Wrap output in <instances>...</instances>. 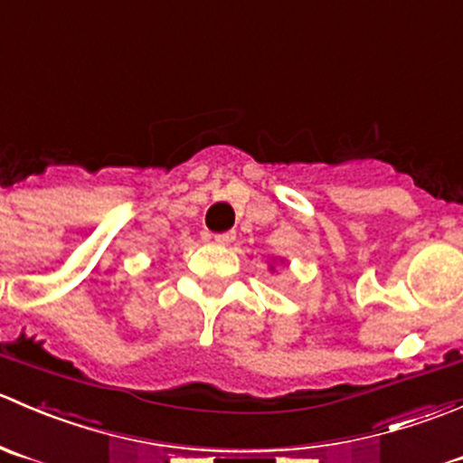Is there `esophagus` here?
Listing matches in <instances>:
<instances>
[{
	"label": "esophagus",
	"mask_w": 463,
	"mask_h": 463,
	"mask_svg": "<svg viewBox=\"0 0 463 463\" xmlns=\"http://www.w3.org/2000/svg\"><path fill=\"white\" fill-rule=\"evenodd\" d=\"M233 232H225V233H216V236H213V241L218 242V245H232L233 242Z\"/></svg>",
	"instance_id": "34e87169"
}]
</instances>
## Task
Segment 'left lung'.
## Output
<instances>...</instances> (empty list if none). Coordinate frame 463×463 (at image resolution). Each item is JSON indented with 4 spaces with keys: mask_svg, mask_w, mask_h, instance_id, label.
Listing matches in <instances>:
<instances>
[{
    "mask_svg": "<svg viewBox=\"0 0 463 463\" xmlns=\"http://www.w3.org/2000/svg\"><path fill=\"white\" fill-rule=\"evenodd\" d=\"M272 269H274V268H272Z\"/></svg>",
    "mask_w": 463,
    "mask_h": 463,
    "instance_id": "1",
    "label": "left lung"
}]
</instances>
